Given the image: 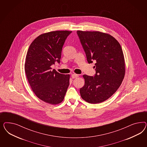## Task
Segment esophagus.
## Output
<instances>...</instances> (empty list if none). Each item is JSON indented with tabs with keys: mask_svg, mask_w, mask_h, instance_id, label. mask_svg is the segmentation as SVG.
Here are the masks:
<instances>
[{
	"mask_svg": "<svg viewBox=\"0 0 147 147\" xmlns=\"http://www.w3.org/2000/svg\"><path fill=\"white\" fill-rule=\"evenodd\" d=\"M71 78L72 79H76V78H78L79 76L78 74H71Z\"/></svg>",
	"mask_w": 147,
	"mask_h": 147,
	"instance_id": "esophagus-1",
	"label": "esophagus"
}]
</instances>
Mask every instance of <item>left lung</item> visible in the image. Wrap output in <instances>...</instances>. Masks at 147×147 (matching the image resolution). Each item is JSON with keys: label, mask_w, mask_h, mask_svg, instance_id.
Returning a JSON list of instances; mask_svg holds the SVG:
<instances>
[{"label": "left lung", "mask_w": 147, "mask_h": 147, "mask_svg": "<svg viewBox=\"0 0 147 147\" xmlns=\"http://www.w3.org/2000/svg\"><path fill=\"white\" fill-rule=\"evenodd\" d=\"M89 63L95 62L94 76L84 75L81 98L90 103L102 102L119 88L125 77V63L119 42L112 36L98 31H77Z\"/></svg>", "instance_id": "left-lung-1"}]
</instances>
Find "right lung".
Masks as SVG:
<instances>
[{
    "instance_id": "obj_1",
    "label": "right lung",
    "mask_w": 147,
    "mask_h": 147,
    "mask_svg": "<svg viewBox=\"0 0 147 147\" xmlns=\"http://www.w3.org/2000/svg\"><path fill=\"white\" fill-rule=\"evenodd\" d=\"M71 33L56 31L41 34L33 40L27 52V79L36 96L45 102L59 104L66 93L70 76L58 73L51 66L60 63L63 45Z\"/></svg>"
}]
</instances>
